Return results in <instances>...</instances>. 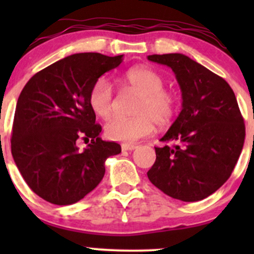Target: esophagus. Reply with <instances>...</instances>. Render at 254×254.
I'll use <instances>...</instances> for the list:
<instances>
[{"mask_svg":"<svg viewBox=\"0 0 254 254\" xmlns=\"http://www.w3.org/2000/svg\"><path fill=\"white\" fill-rule=\"evenodd\" d=\"M136 148V146L135 145H130V143H123L122 145V150L123 151H132Z\"/></svg>","mask_w":254,"mask_h":254,"instance_id":"esophagus-1","label":"esophagus"}]
</instances>
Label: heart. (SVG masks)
Segmentation results:
<instances>
[{
  "label": "heart",
  "instance_id": "1",
  "mask_svg": "<svg viewBox=\"0 0 254 254\" xmlns=\"http://www.w3.org/2000/svg\"><path fill=\"white\" fill-rule=\"evenodd\" d=\"M127 87L140 93L132 118L115 115L107 122L104 132L113 141L134 143L152 134L155 123L166 127L172 122L177 109V98L165 89V78L150 67H134L123 76ZM88 103L96 115L107 118L114 108L112 83L106 77H99L91 87Z\"/></svg>",
  "mask_w": 254,
  "mask_h": 254
}]
</instances>
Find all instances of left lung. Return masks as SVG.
<instances>
[{"label": "left lung", "mask_w": 254, "mask_h": 254, "mask_svg": "<svg viewBox=\"0 0 254 254\" xmlns=\"http://www.w3.org/2000/svg\"><path fill=\"white\" fill-rule=\"evenodd\" d=\"M147 59L172 68L183 99L178 118L161 139L166 145L155 147L147 177L172 198L203 200L230 178L242 151L246 127L236 96L224 78L183 54Z\"/></svg>", "instance_id": "obj_1"}]
</instances>
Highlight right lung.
Instances as JSON below:
<instances>
[{
    "label": "right lung",
    "instance_id": "right-lung-1",
    "mask_svg": "<svg viewBox=\"0 0 254 254\" xmlns=\"http://www.w3.org/2000/svg\"><path fill=\"white\" fill-rule=\"evenodd\" d=\"M122 61L123 55L73 54L35 73L20 92L12 156L28 187L49 203H77L101 183L107 158L122 152L98 136L102 127L88 103L94 82ZM79 139L89 143L84 151Z\"/></svg>",
    "mask_w": 254,
    "mask_h": 254
}]
</instances>
